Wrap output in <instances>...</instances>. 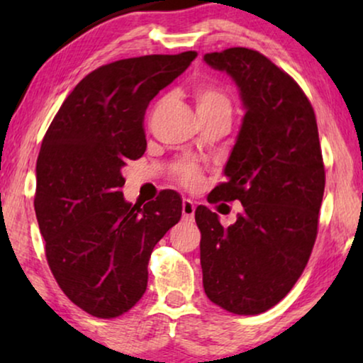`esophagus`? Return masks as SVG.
I'll return each instance as SVG.
<instances>
[{"instance_id":"obj_1","label":"esophagus","mask_w":363,"mask_h":363,"mask_svg":"<svg viewBox=\"0 0 363 363\" xmlns=\"http://www.w3.org/2000/svg\"><path fill=\"white\" fill-rule=\"evenodd\" d=\"M195 203L191 200H188V198H183L182 201V213H183V220L186 221H191L193 216H195Z\"/></svg>"}]
</instances>
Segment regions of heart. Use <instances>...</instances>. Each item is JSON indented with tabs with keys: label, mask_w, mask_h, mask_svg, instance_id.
I'll use <instances>...</instances> for the list:
<instances>
[{
	"label": "heart",
	"mask_w": 363,
	"mask_h": 363,
	"mask_svg": "<svg viewBox=\"0 0 363 363\" xmlns=\"http://www.w3.org/2000/svg\"><path fill=\"white\" fill-rule=\"evenodd\" d=\"M198 113H213V112H226L231 113V101L220 87L215 84H200L193 91ZM177 180L186 186H196L201 182V172L195 163L182 162L175 168Z\"/></svg>",
	"instance_id": "heart-1"
}]
</instances>
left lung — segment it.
I'll return each instance as SVG.
<instances>
[{
    "label": "left lung",
    "instance_id": "left-lung-1",
    "mask_svg": "<svg viewBox=\"0 0 363 363\" xmlns=\"http://www.w3.org/2000/svg\"><path fill=\"white\" fill-rule=\"evenodd\" d=\"M240 89L245 117L210 201L240 200L242 213L223 228L200 205V261L208 299L240 315L284 299L314 247L325 170L309 99L261 52L230 48L205 54Z\"/></svg>",
    "mask_w": 363,
    "mask_h": 363
}]
</instances>
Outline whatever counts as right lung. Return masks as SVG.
Listing matches in <instances>:
<instances>
[{
  "label": "right lung",
  "instance_id": "obj_1",
  "mask_svg": "<svg viewBox=\"0 0 363 363\" xmlns=\"http://www.w3.org/2000/svg\"><path fill=\"white\" fill-rule=\"evenodd\" d=\"M195 51L116 61L74 87L43 138L34 210L57 284L87 314L112 319L147 289L153 247L182 218V198L163 190L132 205L122 168L147 148L143 118Z\"/></svg>",
  "mask_w": 363,
  "mask_h": 363
}]
</instances>
